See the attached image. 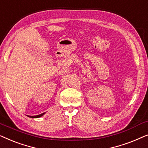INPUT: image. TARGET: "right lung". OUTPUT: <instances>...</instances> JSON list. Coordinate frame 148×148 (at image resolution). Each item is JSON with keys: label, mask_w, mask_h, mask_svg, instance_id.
<instances>
[{"label": "right lung", "mask_w": 148, "mask_h": 148, "mask_svg": "<svg viewBox=\"0 0 148 148\" xmlns=\"http://www.w3.org/2000/svg\"><path fill=\"white\" fill-rule=\"evenodd\" d=\"M44 114V112L42 113V114H40L39 115H36V116H28L31 117V118H38V117H40V116H43Z\"/></svg>", "instance_id": "1"}]
</instances>
